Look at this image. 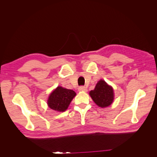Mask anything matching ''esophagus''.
<instances>
[{
  "label": "esophagus",
  "instance_id": "esophagus-1",
  "mask_svg": "<svg viewBox=\"0 0 157 157\" xmlns=\"http://www.w3.org/2000/svg\"><path fill=\"white\" fill-rule=\"evenodd\" d=\"M78 91H82V92H86L87 91L86 87L83 86H81L78 87Z\"/></svg>",
  "mask_w": 157,
  "mask_h": 157
}]
</instances>
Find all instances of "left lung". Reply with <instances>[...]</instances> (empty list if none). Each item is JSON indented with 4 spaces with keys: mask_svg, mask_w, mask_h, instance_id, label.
<instances>
[{
    "mask_svg": "<svg viewBox=\"0 0 157 157\" xmlns=\"http://www.w3.org/2000/svg\"><path fill=\"white\" fill-rule=\"evenodd\" d=\"M90 95L96 105L103 108L110 105L114 99L113 88L103 80H99L94 90L90 92Z\"/></svg>",
    "mask_w": 157,
    "mask_h": 157,
    "instance_id": "obj_1",
    "label": "left lung"
}]
</instances>
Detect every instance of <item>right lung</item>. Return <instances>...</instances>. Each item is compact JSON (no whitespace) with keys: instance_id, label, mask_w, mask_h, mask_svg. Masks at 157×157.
<instances>
[{"instance_id":"add662e5","label":"right lung","mask_w":157,"mask_h":157,"mask_svg":"<svg viewBox=\"0 0 157 157\" xmlns=\"http://www.w3.org/2000/svg\"><path fill=\"white\" fill-rule=\"evenodd\" d=\"M75 96L76 93L73 90L58 86L50 95L48 105L54 111H65Z\"/></svg>"}]
</instances>
